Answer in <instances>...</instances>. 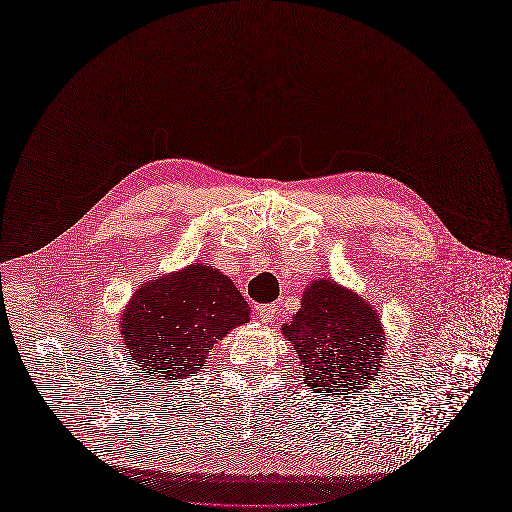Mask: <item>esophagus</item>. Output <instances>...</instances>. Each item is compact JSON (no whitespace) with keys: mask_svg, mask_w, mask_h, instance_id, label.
<instances>
[{"mask_svg":"<svg viewBox=\"0 0 512 512\" xmlns=\"http://www.w3.org/2000/svg\"><path fill=\"white\" fill-rule=\"evenodd\" d=\"M256 314L262 322H272L276 318V304H264L256 308Z\"/></svg>","mask_w":512,"mask_h":512,"instance_id":"1","label":"esophagus"}]
</instances>
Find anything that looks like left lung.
<instances>
[{
    "mask_svg": "<svg viewBox=\"0 0 512 512\" xmlns=\"http://www.w3.org/2000/svg\"><path fill=\"white\" fill-rule=\"evenodd\" d=\"M304 364V382L340 396L378 376L384 334L378 314L354 292L330 280L310 284L302 308L282 328Z\"/></svg>",
    "mask_w": 512,
    "mask_h": 512,
    "instance_id": "obj_1",
    "label": "left lung"
}]
</instances>
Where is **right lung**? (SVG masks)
Returning a JSON list of instances; mask_svg holds the SVG:
<instances>
[{
	"label": "right lung",
	"instance_id": "right-lung-1",
	"mask_svg": "<svg viewBox=\"0 0 512 512\" xmlns=\"http://www.w3.org/2000/svg\"><path fill=\"white\" fill-rule=\"evenodd\" d=\"M250 310L234 282L212 266L192 264L142 286L122 316L132 364L148 378L196 374L228 330L248 322Z\"/></svg>",
	"mask_w": 512,
	"mask_h": 512
}]
</instances>
